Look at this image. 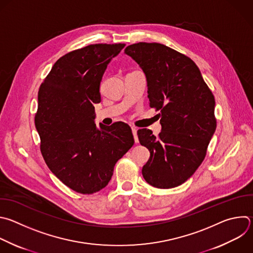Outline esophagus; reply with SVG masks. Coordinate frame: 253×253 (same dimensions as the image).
<instances>
[{
    "label": "esophagus",
    "instance_id": "esophagus-1",
    "mask_svg": "<svg viewBox=\"0 0 253 253\" xmlns=\"http://www.w3.org/2000/svg\"><path fill=\"white\" fill-rule=\"evenodd\" d=\"M131 129H132V133H133V136H134L135 142H136V143H138V142H139V140H138V136H137V129H136V127H134V126H132V127H131Z\"/></svg>",
    "mask_w": 253,
    "mask_h": 253
}]
</instances>
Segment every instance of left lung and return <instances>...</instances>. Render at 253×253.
Masks as SVG:
<instances>
[{"label": "left lung", "instance_id": "1", "mask_svg": "<svg viewBox=\"0 0 253 253\" xmlns=\"http://www.w3.org/2000/svg\"><path fill=\"white\" fill-rule=\"evenodd\" d=\"M147 78L150 106L160 110L162 131L138 130L150 151L143 166L145 181L158 189L185 183L203 163L216 128L214 96L197 64L187 55L158 42H138L124 51Z\"/></svg>", "mask_w": 253, "mask_h": 253}]
</instances>
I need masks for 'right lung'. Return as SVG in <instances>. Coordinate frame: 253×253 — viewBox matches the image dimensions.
<instances>
[{"instance_id":"obj_1","label":"right lung","mask_w":253,"mask_h":253,"mask_svg":"<svg viewBox=\"0 0 253 253\" xmlns=\"http://www.w3.org/2000/svg\"><path fill=\"white\" fill-rule=\"evenodd\" d=\"M124 46L96 43L64 54L39 90L35 124L42 155L56 178L83 195L105 188L116 162L134 144L127 124L94 123L102 76Z\"/></svg>"}]
</instances>
